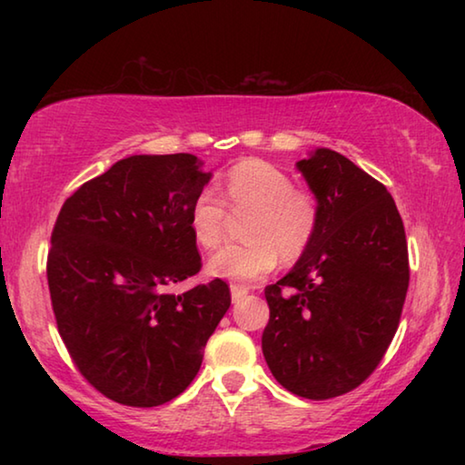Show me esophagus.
<instances>
[{
    "mask_svg": "<svg viewBox=\"0 0 465 465\" xmlns=\"http://www.w3.org/2000/svg\"><path fill=\"white\" fill-rule=\"evenodd\" d=\"M248 295V289L246 287H240V285H232V302L238 303L242 302L243 297Z\"/></svg>",
    "mask_w": 465,
    "mask_h": 465,
    "instance_id": "esophagus-1",
    "label": "esophagus"
}]
</instances>
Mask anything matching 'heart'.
<instances>
[{"label":"heart","mask_w":465,"mask_h":465,"mask_svg":"<svg viewBox=\"0 0 465 465\" xmlns=\"http://www.w3.org/2000/svg\"><path fill=\"white\" fill-rule=\"evenodd\" d=\"M223 194L235 215H252L248 243H230L207 262L211 277L252 282L274 271L279 252L295 261L310 246L318 227V204L310 193L295 188L285 170L262 160L240 162L223 178ZM230 211L213 188H204L191 207V232L203 248L223 240Z\"/></svg>","instance_id":"b5f03b06"}]
</instances>
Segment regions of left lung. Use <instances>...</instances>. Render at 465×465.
Returning a JSON list of instances; mask_svg holds the SVG:
<instances>
[{
  "mask_svg": "<svg viewBox=\"0 0 465 465\" xmlns=\"http://www.w3.org/2000/svg\"><path fill=\"white\" fill-rule=\"evenodd\" d=\"M297 170L318 203L316 235L264 289L262 352L282 388L308 400L355 390L396 334L411 281L404 223L381 183L318 147Z\"/></svg>",
  "mask_w": 465,
  "mask_h": 465,
  "instance_id": "1",
  "label": "left lung"
}]
</instances>
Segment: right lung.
<instances>
[{
	"instance_id": "1",
	"label": "right lung",
	"mask_w": 465,
	"mask_h": 465,
	"mask_svg": "<svg viewBox=\"0 0 465 465\" xmlns=\"http://www.w3.org/2000/svg\"><path fill=\"white\" fill-rule=\"evenodd\" d=\"M211 172L193 153L129 155L63 203L46 279L59 334L94 388L152 408L183 393L232 295L201 271L191 207Z\"/></svg>"
}]
</instances>
